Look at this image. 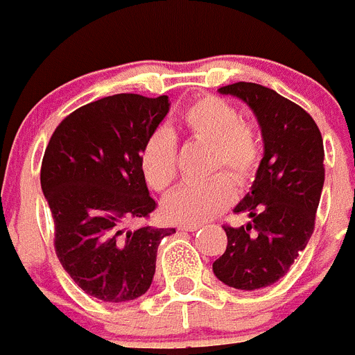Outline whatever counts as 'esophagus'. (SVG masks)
Here are the masks:
<instances>
[{
	"mask_svg": "<svg viewBox=\"0 0 355 355\" xmlns=\"http://www.w3.org/2000/svg\"><path fill=\"white\" fill-rule=\"evenodd\" d=\"M200 228H201V225H180L178 226V230H180V232H198Z\"/></svg>",
	"mask_w": 355,
	"mask_h": 355,
	"instance_id": "34e87169",
	"label": "esophagus"
}]
</instances>
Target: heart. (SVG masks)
<instances>
[{
	"instance_id": "obj_1",
	"label": "heart",
	"mask_w": 355,
	"mask_h": 355,
	"mask_svg": "<svg viewBox=\"0 0 355 355\" xmlns=\"http://www.w3.org/2000/svg\"><path fill=\"white\" fill-rule=\"evenodd\" d=\"M178 125L189 139L209 145L207 173L225 171L241 185L253 180L261 162V139L233 104L214 95L200 97L182 111ZM139 166L152 189H170L177 177V141L170 130L150 134L139 152ZM224 174L178 187L164 201L166 217L184 225H201L223 212L235 200L232 180Z\"/></svg>"
}]
</instances>
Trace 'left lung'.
<instances>
[{"instance_id":"1","label":"left lung","mask_w":355,"mask_h":355,"mask_svg":"<svg viewBox=\"0 0 355 355\" xmlns=\"http://www.w3.org/2000/svg\"><path fill=\"white\" fill-rule=\"evenodd\" d=\"M219 94L251 107L261 129L263 159L251 193L235 207L251 223L223 226L228 244L212 270L232 288L258 290L288 272L315 230L325 178L324 141L315 120L270 88L241 81L223 86Z\"/></svg>"}]
</instances>
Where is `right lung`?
<instances>
[{"label": "right lung", "mask_w": 355, "mask_h": 355, "mask_svg": "<svg viewBox=\"0 0 355 355\" xmlns=\"http://www.w3.org/2000/svg\"><path fill=\"white\" fill-rule=\"evenodd\" d=\"M168 111V95L98 98L56 127L44 154L40 185L53 214L56 257L83 292L104 302L141 297L154 279L159 244L175 233L125 228L155 210L139 152Z\"/></svg>", "instance_id": "obj_1"}]
</instances>
